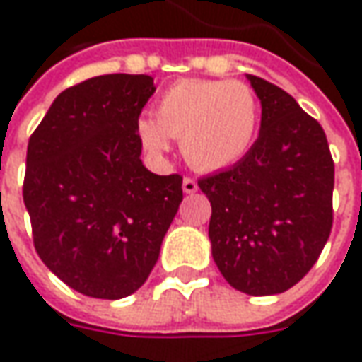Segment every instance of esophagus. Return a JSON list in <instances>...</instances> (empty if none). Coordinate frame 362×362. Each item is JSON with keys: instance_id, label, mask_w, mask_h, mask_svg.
Masks as SVG:
<instances>
[{"instance_id": "34e87169", "label": "esophagus", "mask_w": 362, "mask_h": 362, "mask_svg": "<svg viewBox=\"0 0 362 362\" xmlns=\"http://www.w3.org/2000/svg\"><path fill=\"white\" fill-rule=\"evenodd\" d=\"M183 191H185V193H195V191H197V181L191 179V177H185V179H183Z\"/></svg>"}]
</instances>
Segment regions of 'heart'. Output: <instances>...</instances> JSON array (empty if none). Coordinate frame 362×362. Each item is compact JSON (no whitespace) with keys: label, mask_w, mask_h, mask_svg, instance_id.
Listing matches in <instances>:
<instances>
[{"label":"heart","mask_w":362,"mask_h":362,"mask_svg":"<svg viewBox=\"0 0 362 362\" xmlns=\"http://www.w3.org/2000/svg\"><path fill=\"white\" fill-rule=\"evenodd\" d=\"M259 103L240 80H179L159 96L155 119H139L136 134L146 151L163 155L181 141L197 171H219L242 160L254 145Z\"/></svg>","instance_id":"b5f03b06"}]
</instances>
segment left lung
<instances>
[{
	"mask_svg": "<svg viewBox=\"0 0 362 362\" xmlns=\"http://www.w3.org/2000/svg\"><path fill=\"white\" fill-rule=\"evenodd\" d=\"M259 136L233 167L197 185L211 203L209 240L221 276L250 296L298 284L332 230L334 163L318 120L264 78Z\"/></svg>",
	"mask_w": 362,
	"mask_h": 362,
	"instance_id": "1",
	"label": "left lung"
}]
</instances>
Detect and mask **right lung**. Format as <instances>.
<instances>
[{"label": "right lung", "instance_id": "right-lung-1", "mask_svg": "<svg viewBox=\"0 0 362 362\" xmlns=\"http://www.w3.org/2000/svg\"><path fill=\"white\" fill-rule=\"evenodd\" d=\"M146 74L88 78L56 96L32 132L23 203L37 256L64 284L119 300L145 284L179 203L181 175L151 173L136 122Z\"/></svg>", "mask_w": 362, "mask_h": 362}]
</instances>
